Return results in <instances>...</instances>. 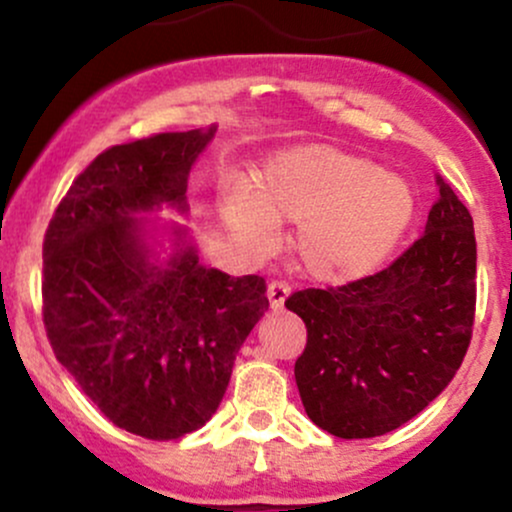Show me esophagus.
Returning <instances> with one entry per match:
<instances>
[{"instance_id":"esophagus-1","label":"esophagus","mask_w":512,"mask_h":512,"mask_svg":"<svg viewBox=\"0 0 512 512\" xmlns=\"http://www.w3.org/2000/svg\"><path fill=\"white\" fill-rule=\"evenodd\" d=\"M289 293H291V286L286 284V281H272L267 289V298H269V305H272V310L284 308Z\"/></svg>"}]
</instances>
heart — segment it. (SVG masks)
I'll return each instance as SVG.
<instances>
[{
	"instance_id": "heart-1",
	"label": "heart",
	"mask_w": 512,
	"mask_h": 512,
	"mask_svg": "<svg viewBox=\"0 0 512 512\" xmlns=\"http://www.w3.org/2000/svg\"><path fill=\"white\" fill-rule=\"evenodd\" d=\"M221 216L250 248H267L276 219L296 221V252L315 279H361L383 264L416 216L411 185L370 158L334 146H301L269 156L255 187L233 180Z\"/></svg>"
}]
</instances>
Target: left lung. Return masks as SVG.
<instances>
[{"mask_svg":"<svg viewBox=\"0 0 512 512\" xmlns=\"http://www.w3.org/2000/svg\"><path fill=\"white\" fill-rule=\"evenodd\" d=\"M424 236L383 272L305 289L286 308L305 322L296 385L305 414L337 438L395 431L455 378L474 325V221L438 178Z\"/></svg>","mask_w":512,"mask_h":512,"instance_id":"1","label":"left lung"}]
</instances>
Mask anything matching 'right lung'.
<instances>
[{
  "label": "right lung",
  "instance_id": "obj_1",
  "mask_svg": "<svg viewBox=\"0 0 512 512\" xmlns=\"http://www.w3.org/2000/svg\"><path fill=\"white\" fill-rule=\"evenodd\" d=\"M216 125L113 146L69 187L43 243V320L57 361L113 421L151 440L197 431L269 308L257 274L199 262L187 178Z\"/></svg>",
  "mask_w": 512,
  "mask_h": 512
}]
</instances>
